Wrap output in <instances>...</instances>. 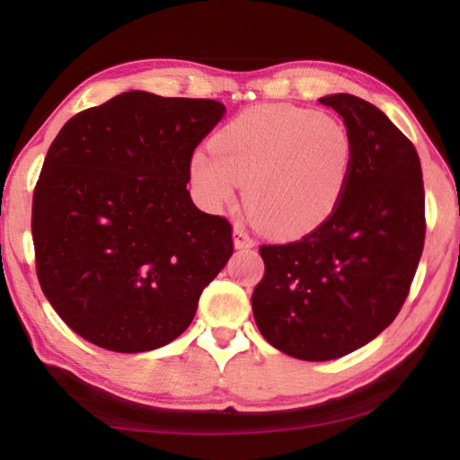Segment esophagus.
Segmentation results:
<instances>
[{"mask_svg": "<svg viewBox=\"0 0 460 460\" xmlns=\"http://www.w3.org/2000/svg\"><path fill=\"white\" fill-rule=\"evenodd\" d=\"M233 245L237 249H252L255 245V241L252 235H249L245 227L237 225V227L233 229Z\"/></svg>", "mask_w": 460, "mask_h": 460, "instance_id": "1", "label": "esophagus"}]
</instances>
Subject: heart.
<instances>
[{
	"label": "heart",
	"mask_w": 460,
	"mask_h": 460,
	"mask_svg": "<svg viewBox=\"0 0 460 460\" xmlns=\"http://www.w3.org/2000/svg\"><path fill=\"white\" fill-rule=\"evenodd\" d=\"M211 152L190 158V178L211 208L235 200L278 237H298L334 213L345 190L353 147L331 115L288 105H261L217 131Z\"/></svg>",
	"instance_id": "obj_1"
}]
</instances>
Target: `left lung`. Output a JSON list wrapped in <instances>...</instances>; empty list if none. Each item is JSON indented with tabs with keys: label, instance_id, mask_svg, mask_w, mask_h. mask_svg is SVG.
Here are the masks:
<instances>
[{
	"label": "left lung",
	"instance_id": "obj_1",
	"mask_svg": "<svg viewBox=\"0 0 460 460\" xmlns=\"http://www.w3.org/2000/svg\"><path fill=\"white\" fill-rule=\"evenodd\" d=\"M351 137L334 213L300 241L261 245L266 274L252 296L271 347L329 361L367 345L406 302L424 249V182L414 144L384 111L349 93L318 99Z\"/></svg>",
	"mask_w": 460,
	"mask_h": 460
}]
</instances>
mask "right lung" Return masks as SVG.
Masks as SVG:
<instances>
[{
  "mask_svg": "<svg viewBox=\"0 0 460 460\" xmlns=\"http://www.w3.org/2000/svg\"><path fill=\"white\" fill-rule=\"evenodd\" d=\"M213 99L128 91L65 123L32 200L36 274L58 316L107 351L144 353L189 329L233 253L231 223L186 182Z\"/></svg>",
  "mask_w": 460,
  "mask_h": 460,
  "instance_id": "right-lung-1",
  "label": "right lung"
}]
</instances>
